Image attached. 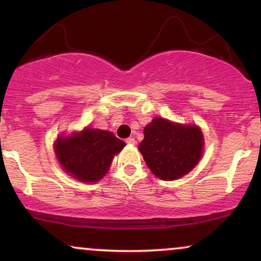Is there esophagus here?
Returning a JSON list of instances; mask_svg holds the SVG:
<instances>
[{"label": "esophagus", "instance_id": "esophagus-1", "mask_svg": "<svg viewBox=\"0 0 261 261\" xmlns=\"http://www.w3.org/2000/svg\"><path fill=\"white\" fill-rule=\"evenodd\" d=\"M126 143L127 145H135V143H136V141H135L134 137H128V139L126 140Z\"/></svg>", "mask_w": 261, "mask_h": 261}]
</instances>
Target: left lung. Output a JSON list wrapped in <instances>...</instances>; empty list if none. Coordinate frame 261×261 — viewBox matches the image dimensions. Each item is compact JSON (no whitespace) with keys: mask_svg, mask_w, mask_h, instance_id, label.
<instances>
[{"mask_svg":"<svg viewBox=\"0 0 261 261\" xmlns=\"http://www.w3.org/2000/svg\"><path fill=\"white\" fill-rule=\"evenodd\" d=\"M143 135L139 149L151 172L163 180L188 174L201 158L203 139L199 127L155 118Z\"/></svg>","mask_w":261,"mask_h":261,"instance_id":"8db88e82","label":"left lung"}]
</instances>
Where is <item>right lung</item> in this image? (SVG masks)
Wrapping results in <instances>:
<instances>
[{
	"label": "right lung",
	"instance_id": "1",
	"mask_svg": "<svg viewBox=\"0 0 261 261\" xmlns=\"http://www.w3.org/2000/svg\"><path fill=\"white\" fill-rule=\"evenodd\" d=\"M125 147V142L109 131L87 127L72 136L59 137L56 157L64 169L81 181H98L106 175L114 155Z\"/></svg>",
	"mask_w": 261,
	"mask_h": 261
}]
</instances>
